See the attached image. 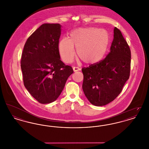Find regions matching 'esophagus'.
Instances as JSON below:
<instances>
[{
  "mask_svg": "<svg viewBox=\"0 0 149 149\" xmlns=\"http://www.w3.org/2000/svg\"><path fill=\"white\" fill-rule=\"evenodd\" d=\"M72 69H73V70H74V72H76V71L80 70V69L79 68H78V67H73Z\"/></svg>",
  "mask_w": 149,
  "mask_h": 149,
  "instance_id": "1",
  "label": "esophagus"
}]
</instances>
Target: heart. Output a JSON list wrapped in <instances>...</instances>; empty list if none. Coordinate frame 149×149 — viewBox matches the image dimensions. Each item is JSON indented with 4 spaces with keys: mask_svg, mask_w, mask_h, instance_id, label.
<instances>
[{
    "mask_svg": "<svg viewBox=\"0 0 149 149\" xmlns=\"http://www.w3.org/2000/svg\"><path fill=\"white\" fill-rule=\"evenodd\" d=\"M109 43V34L106 29L94 27L80 28L72 31L70 39L64 38L58 43L60 55L65 63H70L78 55L86 64L101 61L106 54Z\"/></svg>",
    "mask_w": 149,
    "mask_h": 149,
    "instance_id": "obj_1",
    "label": "heart"
}]
</instances>
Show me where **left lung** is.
<instances>
[{
  "mask_svg": "<svg viewBox=\"0 0 149 149\" xmlns=\"http://www.w3.org/2000/svg\"><path fill=\"white\" fill-rule=\"evenodd\" d=\"M113 40L106 57L81 70L83 90L93 105L103 106L120 94L130 77L131 51L120 29L114 27Z\"/></svg>",
  "mask_w": 149,
  "mask_h": 149,
  "instance_id": "obj_1",
  "label": "left lung"
}]
</instances>
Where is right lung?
Wrapping results in <instances>:
<instances>
[{
    "mask_svg": "<svg viewBox=\"0 0 149 149\" xmlns=\"http://www.w3.org/2000/svg\"><path fill=\"white\" fill-rule=\"evenodd\" d=\"M61 27L58 23L42 24L27 39L22 54L24 86L42 104L56 100L73 73L71 66L60 60L58 45Z\"/></svg>",
    "mask_w": 149,
    "mask_h": 149,
    "instance_id": "add662e5",
    "label": "right lung"
}]
</instances>
